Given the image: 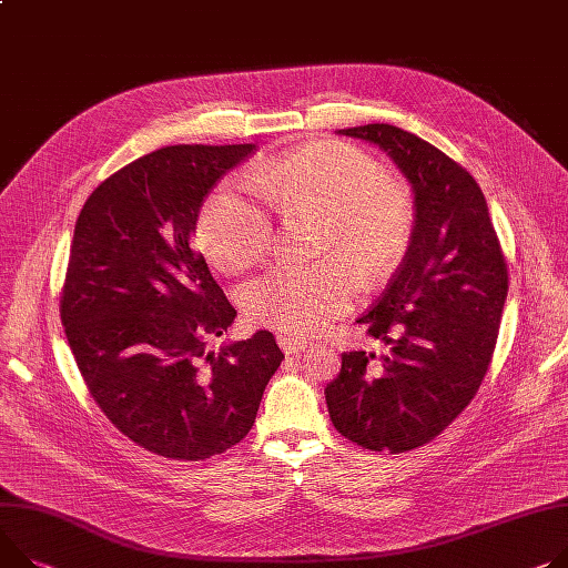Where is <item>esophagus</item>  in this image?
<instances>
[{
	"label": "esophagus",
	"mask_w": 568,
	"mask_h": 568,
	"mask_svg": "<svg viewBox=\"0 0 568 568\" xmlns=\"http://www.w3.org/2000/svg\"><path fill=\"white\" fill-rule=\"evenodd\" d=\"M277 343H280V347H282V351H284L286 355H300V353L307 351V347H312L310 341H302V338L286 336V334H280V336H277Z\"/></svg>",
	"instance_id": "1"
}]
</instances>
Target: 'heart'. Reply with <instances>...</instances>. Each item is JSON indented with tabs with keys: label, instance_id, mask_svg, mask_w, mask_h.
I'll use <instances>...</instances> for the list:
<instances>
[{
	"label": "heart",
	"instance_id": "heart-1",
	"mask_svg": "<svg viewBox=\"0 0 568 568\" xmlns=\"http://www.w3.org/2000/svg\"><path fill=\"white\" fill-rule=\"evenodd\" d=\"M250 182L282 215L325 221L321 252L341 256L366 286L394 273L409 247L412 197L384 182L377 161L357 148H304L258 168ZM197 239L215 268L241 273L268 252L273 223L250 189L225 182L202 206ZM355 295V275L325 258L314 266H275L245 286L243 307L258 325L307 336L351 310Z\"/></svg>",
	"mask_w": 568,
	"mask_h": 568
}]
</instances>
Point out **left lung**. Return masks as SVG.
<instances>
[{"label": "left lung", "instance_id": "1", "mask_svg": "<svg viewBox=\"0 0 568 568\" xmlns=\"http://www.w3.org/2000/svg\"><path fill=\"white\" fill-rule=\"evenodd\" d=\"M377 145L414 193V232L400 271L357 318L384 355H341L325 388L334 427L368 450L432 442L473 400L489 368L507 297V264L487 200L470 174L394 124L338 129Z\"/></svg>", "mask_w": 568, "mask_h": 568}]
</instances>
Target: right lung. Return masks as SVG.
Segmentation results:
<instances>
[{"label":"right lung","instance_id":"1","mask_svg":"<svg viewBox=\"0 0 568 568\" xmlns=\"http://www.w3.org/2000/svg\"><path fill=\"white\" fill-rule=\"evenodd\" d=\"M256 145H170L102 182L72 236L61 321L106 418L145 450L200 462L243 442L284 355L266 329L209 351L236 310L191 247L215 182Z\"/></svg>","mask_w":568,"mask_h":568}]
</instances>
